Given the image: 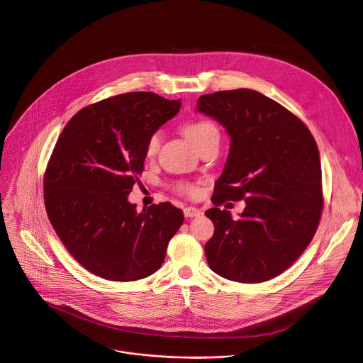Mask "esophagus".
Masks as SVG:
<instances>
[{"instance_id":"obj_1","label":"esophagus","mask_w":363,"mask_h":363,"mask_svg":"<svg viewBox=\"0 0 363 363\" xmlns=\"http://www.w3.org/2000/svg\"><path fill=\"white\" fill-rule=\"evenodd\" d=\"M184 214H185L186 218H194V217H199L201 214V211L198 207L189 206V207H185V208H184Z\"/></svg>"}]
</instances>
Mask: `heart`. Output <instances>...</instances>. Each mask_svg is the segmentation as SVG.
<instances>
[{
    "mask_svg": "<svg viewBox=\"0 0 363 363\" xmlns=\"http://www.w3.org/2000/svg\"><path fill=\"white\" fill-rule=\"evenodd\" d=\"M185 133L188 139L195 145V147L201 143L203 140L211 138V136H218V129L217 126L211 121L207 120H198V121L189 122L185 126ZM162 145V132L156 130L155 133L150 135L147 145H146V153L149 157H153L157 155L159 149ZM181 191L188 194V195H195L196 188L195 186H181Z\"/></svg>",
    "mask_w": 363,
    "mask_h": 363,
    "instance_id": "obj_1",
    "label": "heart"
}]
</instances>
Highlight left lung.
<instances>
[{"label": "left lung", "instance_id": "8db88e82", "mask_svg": "<svg viewBox=\"0 0 363 363\" xmlns=\"http://www.w3.org/2000/svg\"><path fill=\"white\" fill-rule=\"evenodd\" d=\"M196 111L231 138L230 153L204 214L214 234L204 245L210 269L256 284L285 272L311 243L323 208L318 145L306 125L264 94L237 89L201 96ZM245 201L240 220L218 206Z\"/></svg>", "mask_w": 363, "mask_h": 363}]
</instances>
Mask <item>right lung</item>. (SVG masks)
I'll use <instances>...</instances> for the list:
<instances>
[{
	"mask_svg": "<svg viewBox=\"0 0 363 363\" xmlns=\"http://www.w3.org/2000/svg\"><path fill=\"white\" fill-rule=\"evenodd\" d=\"M181 100L132 91L87 106L61 132L44 174L48 220L90 273L136 281L162 267L184 223L171 203L136 211L129 203L152 133L174 118Z\"/></svg>",
	"mask_w": 363,
	"mask_h": 363,
	"instance_id": "obj_1",
	"label": "right lung"
}]
</instances>
